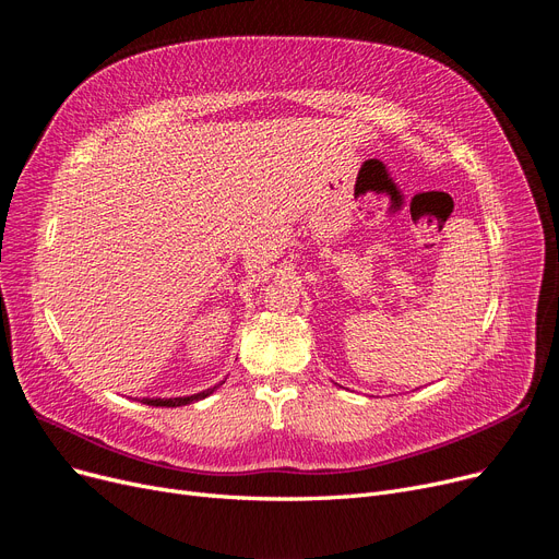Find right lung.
<instances>
[{"mask_svg": "<svg viewBox=\"0 0 559 559\" xmlns=\"http://www.w3.org/2000/svg\"><path fill=\"white\" fill-rule=\"evenodd\" d=\"M214 389H216V386H214ZM214 389H206V391H200V394L181 396V399H142V403L154 405V407H179V405H189V403H195V401L206 399L210 394H214Z\"/></svg>", "mask_w": 559, "mask_h": 559, "instance_id": "1", "label": "right lung"}]
</instances>
